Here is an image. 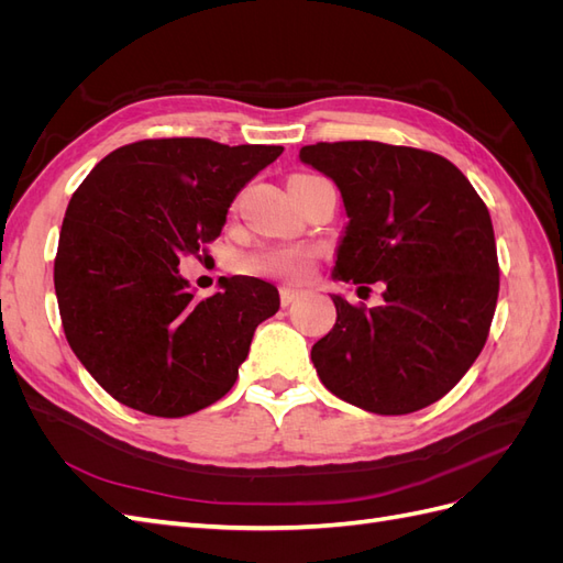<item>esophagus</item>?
Returning a JSON list of instances; mask_svg holds the SVG:
<instances>
[{"label": "esophagus", "instance_id": "1", "mask_svg": "<svg viewBox=\"0 0 563 563\" xmlns=\"http://www.w3.org/2000/svg\"><path fill=\"white\" fill-rule=\"evenodd\" d=\"M300 294L296 291V288H288V286H282L279 288V300H282V308H288Z\"/></svg>", "mask_w": 563, "mask_h": 563}]
</instances>
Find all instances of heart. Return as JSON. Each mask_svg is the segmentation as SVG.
Masks as SVG:
<instances>
[{
    "label": "heart",
    "mask_w": 563,
    "mask_h": 563,
    "mask_svg": "<svg viewBox=\"0 0 563 563\" xmlns=\"http://www.w3.org/2000/svg\"><path fill=\"white\" fill-rule=\"evenodd\" d=\"M317 261V251L305 244H282L255 249L242 255L240 269L251 277L279 279V282H305Z\"/></svg>",
    "instance_id": "b5f03b06"
}]
</instances>
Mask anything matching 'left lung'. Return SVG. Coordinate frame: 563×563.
<instances>
[{"label":"left lung","mask_w":563,"mask_h":563,"mask_svg":"<svg viewBox=\"0 0 563 563\" xmlns=\"http://www.w3.org/2000/svg\"><path fill=\"white\" fill-rule=\"evenodd\" d=\"M300 159L343 195L347 230L333 275L383 282L385 302H335L312 362L323 387L378 416L439 401L479 356L500 267L484 199L446 157L376 141L317 143Z\"/></svg>","instance_id":"obj_1"}]
</instances>
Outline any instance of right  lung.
Returning a JSON list of instances; mask_svg holds the SVG:
<instances>
[{
  "label": "right lung",
  "mask_w": 563,
  "mask_h": 563,
  "mask_svg": "<svg viewBox=\"0 0 563 563\" xmlns=\"http://www.w3.org/2000/svg\"><path fill=\"white\" fill-rule=\"evenodd\" d=\"M284 152L209 139L117 147L67 203L54 284L67 343L110 397L183 418L232 389L255 327L279 310L277 288L220 277L197 298L185 255L216 242L236 192Z\"/></svg>",
  "instance_id": "1"
}]
</instances>
